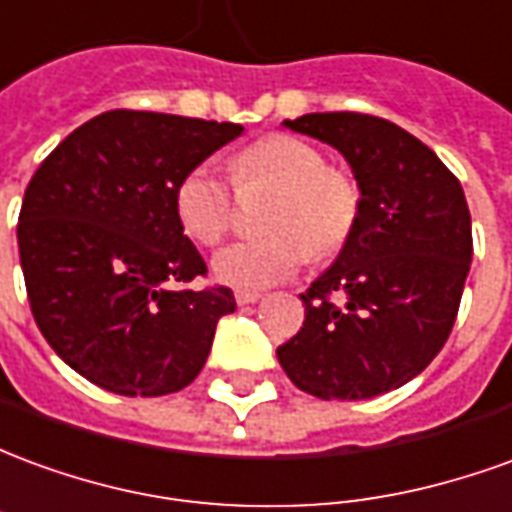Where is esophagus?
I'll use <instances>...</instances> for the list:
<instances>
[{"instance_id": "obj_1", "label": "esophagus", "mask_w": 512, "mask_h": 512, "mask_svg": "<svg viewBox=\"0 0 512 512\" xmlns=\"http://www.w3.org/2000/svg\"><path fill=\"white\" fill-rule=\"evenodd\" d=\"M235 301H238V307H246V304L260 301V293H255V290H238V293H235Z\"/></svg>"}]
</instances>
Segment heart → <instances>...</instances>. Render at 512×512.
<instances>
[{
	"mask_svg": "<svg viewBox=\"0 0 512 512\" xmlns=\"http://www.w3.org/2000/svg\"><path fill=\"white\" fill-rule=\"evenodd\" d=\"M241 191H277L263 238L227 246L213 260V277L241 290H263L293 277L307 257L337 255L354 235L362 194L351 175L329 167L315 145L290 134H268L230 161ZM175 216L200 246H219L230 233L235 200L230 183L208 164L189 169L175 186Z\"/></svg>",
	"mask_w": 512,
	"mask_h": 512,
	"instance_id": "b5f03b06",
	"label": "heart"
}]
</instances>
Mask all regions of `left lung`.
Masks as SVG:
<instances>
[{"label": "left lung", "instance_id": "left-lung-1", "mask_svg": "<svg viewBox=\"0 0 512 512\" xmlns=\"http://www.w3.org/2000/svg\"><path fill=\"white\" fill-rule=\"evenodd\" d=\"M285 128L340 150L362 191L354 235L279 345L293 384L321 400H367L408 384L452 332L472 266V216L439 156L384 117L315 112Z\"/></svg>", "mask_w": 512, "mask_h": 512}]
</instances>
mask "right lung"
I'll list each match as a JSON object with an SVG mask.
<instances>
[{"label": "right lung", "mask_w": 512, "mask_h": 512, "mask_svg": "<svg viewBox=\"0 0 512 512\" xmlns=\"http://www.w3.org/2000/svg\"><path fill=\"white\" fill-rule=\"evenodd\" d=\"M238 123L112 109L51 150L29 180L18 255L38 329L65 365L126 397L200 376L230 288H183L205 260L175 216V186Z\"/></svg>", "instance_id": "obj_1"}]
</instances>
